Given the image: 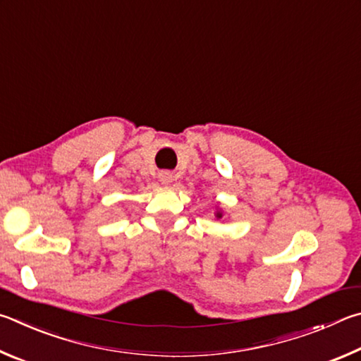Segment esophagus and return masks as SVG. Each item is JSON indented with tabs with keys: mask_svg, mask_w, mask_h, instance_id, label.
Masks as SVG:
<instances>
[{
	"mask_svg": "<svg viewBox=\"0 0 361 361\" xmlns=\"http://www.w3.org/2000/svg\"><path fill=\"white\" fill-rule=\"evenodd\" d=\"M158 179H160L161 184H169V182L173 180V174H171L169 171H161V173L158 174Z\"/></svg>",
	"mask_w": 361,
	"mask_h": 361,
	"instance_id": "34e87169",
	"label": "esophagus"
}]
</instances>
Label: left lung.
<instances>
[{
  "label": "left lung",
  "instance_id": "8db88e82",
  "mask_svg": "<svg viewBox=\"0 0 361 361\" xmlns=\"http://www.w3.org/2000/svg\"><path fill=\"white\" fill-rule=\"evenodd\" d=\"M217 217L220 219V217H222V214H220V212H217Z\"/></svg>",
  "mask_w": 361,
  "mask_h": 361
}]
</instances>
